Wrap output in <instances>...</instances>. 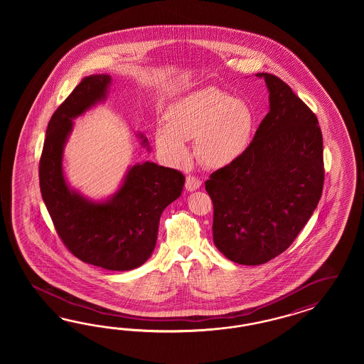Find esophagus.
I'll return each instance as SVG.
<instances>
[{"label": "esophagus", "mask_w": 364, "mask_h": 364, "mask_svg": "<svg viewBox=\"0 0 364 364\" xmlns=\"http://www.w3.org/2000/svg\"><path fill=\"white\" fill-rule=\"evenodd\" d=\"M201 186V180L198 177L188 176L186 180V188L188 191H196Z\"/></svg>", "instance_id": "34e87169"}]
</instances>
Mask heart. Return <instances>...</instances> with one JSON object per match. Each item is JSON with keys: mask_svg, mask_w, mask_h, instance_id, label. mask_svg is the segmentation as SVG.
Masks as SVG:
<instances>
[{"mask_svg": "<svg viewBox=\"0 0 364 364\" xmlns=\"http://www.w3.org/2000/svg\"><path fill=\"white\" fill-rule=\"evenodd\" d=\"M156 129V145L172 164L189 157L186 140L195 139V152L204 166L223 168L239 160L252 143L256 114L231 93L210 87L177 100Z\"/></svg>", "mask_w": 364, "mask_h": 364, "instance_id": "b5f03b06", "label": "heart"}]
</instances>
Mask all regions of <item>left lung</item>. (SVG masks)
<instances>
[{"mask_svg": "<svg viewBox=\"0 0 364 364\" xmlns=\"http://www.w3.org/2000/svg\"><path fill=\"white\" fill-rule=\"evenodd\" d=\"M269 112L248 151L205 181L213 203V242L227 259L264 264L307 224L324 184L323 136L315 113L283 80L257 73Z\"/></svg>", "mask_w": 364, "mask_h": 364, "instance_id": "obj_1", "label": "left lung"}]
</instances>
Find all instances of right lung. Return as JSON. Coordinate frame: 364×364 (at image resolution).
<instances>
[{
    "mask_svg": "<svg viewBox=\"0 0 364 364\" xmlns=\"http://www.w3.org/2000/svg\"><path fill=\"white\" fill-rule=\"evenodd\" d=\"M109 84L108 75L82 78L55 109L40 159V189L55 231L70 254L104 269L129 271L151 257L160 216L181 195L186 177L176 169L145 161L134 164L120 189L102 203L68 187L63 151L72 120L105 99ZM143 144L148 145L146 139Z\"/></svg>",
    "mask_w": 364,
    "mask_h": 364,
    "instance_id": "add662e5",
    "label": "right lung"
}]
</instances>
